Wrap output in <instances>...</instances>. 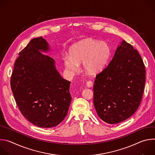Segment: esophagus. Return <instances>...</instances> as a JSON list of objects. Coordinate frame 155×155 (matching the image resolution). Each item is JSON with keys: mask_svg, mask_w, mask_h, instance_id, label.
I'll use <instances>...</instances> for the list:
<instances>
[{"mask_svg": "<svg viewBox=\"0 0 155 155\" xmlns=\"http://www.w3.org/2000/svg\"><path fill=\"white\" fill-rule=\"evenodd\" d=\"M86 86L88 87H91L92 86H93V82L91 81H86Z\"/></svg>", "mask_w": 155, "mask_h": 155, "instance_id": "esophagus-1", "label": "esophagus"}]
</instances>
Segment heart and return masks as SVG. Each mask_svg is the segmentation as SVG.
Segmentation results:
<instances>
[{
  "mask_svg": "<svg viewBox=\"0 0 155 155\" xmlns=\"http://www.w3.org/2000/svg\"><path fill=\"white\" fill-rule=\"evenodd\" d=\"M111 54V49L105 41L93 38L82 40L73 45L69 50V55L63 57L65 68L72 72L78 69L82 63L85 72L94 75L101 72L107 65Z\"/></svg>",
  "mask_w": 155,
  "mask_h": 155,
  "instance_id": "heart-1",
  "label": "heart"
}]
</instances>
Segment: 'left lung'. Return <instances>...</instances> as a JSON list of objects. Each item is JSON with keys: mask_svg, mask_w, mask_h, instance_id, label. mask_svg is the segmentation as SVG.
Returning a JSON list of instances; mask_svg holds the SVG:
<instances>
[{"mask_svg": "<svg viewBox=\"0 0 155 155\" xmlns=\"http://www.w3.org/2000/svg\"><path fill=\"white\" fill-rule=\"evenodd\" d=\"M145 83V65L137 50L123 40L112 60L94 83V105L108 124L129 118L137 110Z\"/></svg>", "mask_w": 155, "mask_h": 155, "instance_id": "left-lung-1", "label": "left lung"}]
</instances>
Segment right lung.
Instances as JSON below:
<instances>
[{
	"instance_id": "obj_1",
	"label": "right lung",
	"mask_w": 155,
	"mask_h": 155,
	"mask_svg": "<svg viewBox=\"0 0 155 155\" xmlns=\"http://www.w3.org/2000/svg\"><path fill=\"white\" fill-rule=\"evenodd\" d=\"M50 49L42 37L32 39L19 52L10 80L22 115L33 124L45 128L63 121L72 100L71 82L61 77L53 58L41 53Z\"/></svg>"
}]
</instances>
